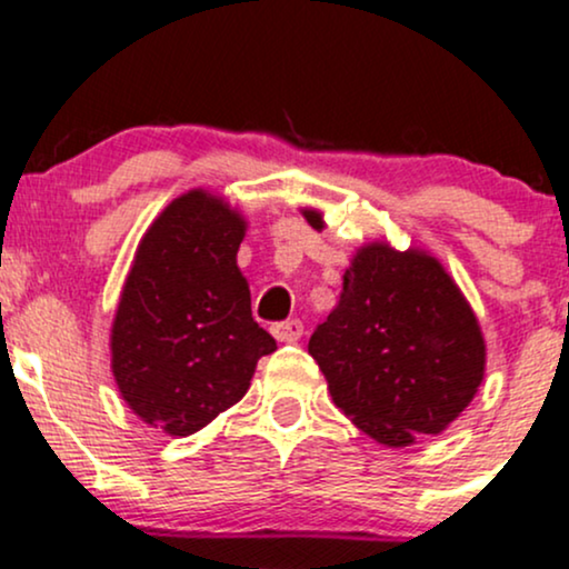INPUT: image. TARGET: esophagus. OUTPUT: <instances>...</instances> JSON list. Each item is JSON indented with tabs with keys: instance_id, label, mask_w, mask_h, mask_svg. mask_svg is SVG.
<instances>
[{
	"instance_id": "esophagus-1",
	"label": "esophagus",
	"mask_w": 569,
	"mask_h": 569,
	"mask_svg": "<svg viewBox=\"0 0 569 569\" xmlns=\"http://www.w3.org/2000/svg\"><path fill=\"white\" fill-rule=\"evenodd\" d=\"M302 335H305V326H302V321H297V318L272 326V337H276L278 342H297Z\"/></svg>"
}]
</instances>
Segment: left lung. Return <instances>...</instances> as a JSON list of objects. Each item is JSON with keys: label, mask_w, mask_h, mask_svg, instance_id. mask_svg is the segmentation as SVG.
<instances>
[{"label": "left lung", "mask_w": 569, "mask_h": 569, "mask_svg": "<svg viewBox=\"0 0 569 569\" xmlns=\"http://www.w3.org/2000/svg\"><path fill=\"white\" fill-rule=\"evenodd\" d=\"M302 217L312 230L326 227L316 208ZM307 352L339 411L396 449L452 426L487 369L479 318L452 276L428 251L385 240L352 253L339 302Z\"/></svg>", "instance_id": "obj_1"}]
</instances>
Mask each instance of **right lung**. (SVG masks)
Segmentation results:
<instances>
[{"mask_svg":"<svg viewBox=\"0 0 569 569\" xmlns=\"http://www.w3.org/2000/svg\"><path fill=\"white\" fill-rule=\"evenodd\" d=\"M248 221L208 189L168 202L143 232L112 321V375L147 426L189 436L246 396L276 339L253 321L238 267Z\"/></svg>","mask_w":569,"mask_h":569,"instance_id":"right-lung-1","label":"right lung"}]
</instances>
